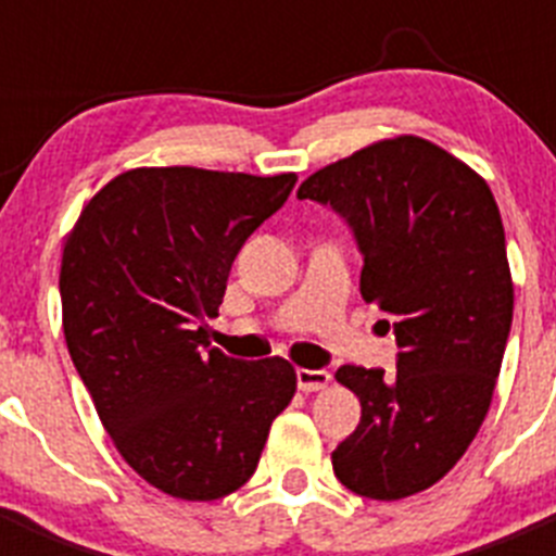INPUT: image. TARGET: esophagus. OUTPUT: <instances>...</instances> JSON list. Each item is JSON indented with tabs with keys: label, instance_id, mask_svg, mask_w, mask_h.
<instances>
[{
	"label": "esophagus",
	"instance_id": "1",
	"mask_svg": "<svg viewBox=\"0 0 556 556\" xmlns=\"http://www.w3.org/2000/svg\"><path fill=\"white\" fill-rule=\"evenodd\" d=\"M328 384H331V372L328 370H306V367L298 370V387L303 392H320Z\"/></svg>",
	"mask_w": 556,
	"mask_h": 556
}]
</instances>
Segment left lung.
<instances>
[{
	"label": "left lung",
	"instance_id": "obj_1",
	"mask_svg": "<svg viewBox=\"0 0 556 556\" xmlns=\"http://www.w3.org/2000/svg\"><path fill=\"white\" fill-rule=\"evenodd\" d=\"M298 198L348 219L365 255L362 298L395 320L401 348L390 376L356 365L337 370L362 420L331 454L333 473L365 498L424 493L484 424L513 326L515 289L493 191L443 147L395 136L314 172Z\"/></svg>",
	"mask_w": 556,
	"mask_h": 556
}]
</instances>
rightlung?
<instances>
[{
  "instance_id": "1",
  "label": "right lung",
  "mask_w": 556,
  "mask_h": 556,
  "mask_svg": "<svg viewBox=\"0 0 556 556\" xmlns=\"http://www.w3.org/2000/svg\"><path fill=\"white\" fill-rule=\"evenodd\" d=\"M294 184V172L139 166L102 186L66 236L68 356L122 459L172 498L242 488L298 390L287 358L239 362L205 339L236 253Z\"/></svg>"
}]
</instances>
